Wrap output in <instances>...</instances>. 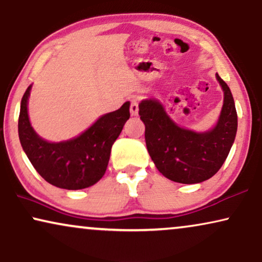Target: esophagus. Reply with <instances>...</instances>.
<instances>
[{
  "label": "esophagus",
  "mask_w": 262,
  "mask_h": 262,
  "mask_svg": "<svg viewBox=\"0 0 262 262\" xmlns=\"http://www.w3.org/2000/svg\"><path fill=\"white\" fill-rule=\"evenodd\" d=\"M139 113V100L138 98H133L130 100V115L137 116Z\"/></svg>",
  "instance_id": "esophagus-1"
}]
</instances>
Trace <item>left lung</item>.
<instances>
[{
	"label": "left lung",
	"mask_w": 262,
	"mask_h": 262,
	"mask_svg": "<svg viewBox=\"0 0 262 262\" xmlns=\"http://www.w3.org/2000/svg\"><path fill=\"white\" fill-rule=\"evenodd\" d=\"M224 91V103L215 127L205 133L181 128L162 104L146 99L139 104V115L145 123V140L151 158L166 179L193 184L204 182L218 172L237 132V113L229 86L218 74Z\"/></svg>",
	"instance_id": "obj_1"
}]
</instances>
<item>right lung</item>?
I'll use <instances>...</instances> for the list:
<instances>
[{"instance_id": "1", "label": "right lung", "mask_w": 262, "mask_h": 262, "mask_svg": "<svg viewBox=\"0 0 262 262\" xmlns=\"http://www.w3.org/2000/svg\"><path fill=\"white\" fill-rule=\"evenodd\" d=\"M31 87L24 93L19 115V139L37 172L52 186L76 190L98 182L106 171L114 142L130 116L129 102L99 117L95 123L67 141L49 142L31 127L27 100Z\"/></svg>"}]
</instances>
